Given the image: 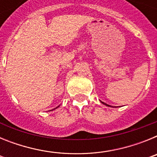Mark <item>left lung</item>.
<instances>
[{"mask_svg": "<svg viewBox=\"0 0 157 157\" xmlns=\"http://www.w3.org/2000/svg\"><path fill=\"white\" fill-rule=\"evenodd\" d=\"M101 103H102V104H104V105H107V106H109V105H107V104L104 103V102H102V101H101Z\"/></svg>", "mask_w": 157, "mask_h": 157, "instance_id": "obj_1", "label": "left lung"}]
</instances>
